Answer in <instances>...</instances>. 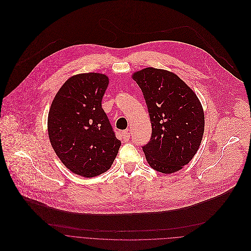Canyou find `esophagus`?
I'll return each mask as SVG.
<instances>
[{
    "label": "esophagus",
    "instance_id": "obj_1",
    "mask_svg": "<svg viewBox=\"0 0 251 251\" xmlns=\"http://www.w3.org/2000/svg\"><path fill=\"white\" fill-rule=\"evenodd\" d=\"M123 137H124V139L126 141V140H128L129 139V137H130V133H129V131H128V129H126V130H125V131H123Z\"/></svg>",
    "mask_w": 251,
    "mask_h": 251
}]
</instances>
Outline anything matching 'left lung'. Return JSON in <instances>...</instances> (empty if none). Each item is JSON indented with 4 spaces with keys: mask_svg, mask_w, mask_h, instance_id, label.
<instances>
[{
    "mask_svg": "<svg viewBox=\"0 0 251 251\" xmlns=\"http://www.w3.org/2000/svg\"><path fill=\"white\" fill-rule=\"evenodd\" d=\"M142 91L151 123V138L142 146L154 170L170 174L197 153L205 129L203 107L195 92L175 73L147 67L132 74Z\"/></svg>",
    "mask_w": 251,
    "mask_h": 251,
    "instance_id": "1",
    "label": "left lung"
}]
</instances>
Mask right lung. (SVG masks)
<instances>
[{
  "instance_id": "1",
  "label": "right lung",
  "mask_w": 251,
  "mask_h": 251,
  "mask_svg": "<svg viewBox=\"0 0 251 251\" xmlns=\"http://www.w3.org/2000/svg\"><path fill=\"white\" fill-rule=\"evenodd\" d=\"M109 78L102 73L70 77L50 106L47 129L61 162L85 178L108 171L121 146L102 108Z\"/></svg>"
}]
</instances>
